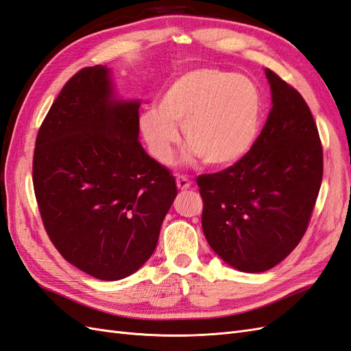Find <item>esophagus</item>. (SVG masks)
Returning <instances> with one entry per match:
<instances>
[{"mask_svg":"<svg viewBox=\"0 0 351 351\" xmlns=\"http://www.w3.org/2000/svg\"><path fill=\"white\" fill-rule=\"evenodd\" d=\"M176 185H178L179 190L185 191V190H188V188L191 186V181H190V179H188L186 176L178 175V176H176Z\"/></svg>","mask_w":351,"mask_h":351,"instance_id":"obj_1","label":"esophagus"}]
</instances>
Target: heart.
<instances>
[{
    "instance_id": "obj_1",
    "label": "heart",
    "mask_w": 351,
    "mask_h": 351,
    "mask_svg": "<svg viewBox=\"0 0 351 351\" xmlns=\"http://www.w3.org/2000/svg\"><path fill=\"white\" fill-rule=\"evenodd\" d=\"M263 115V96L245 75L218 68H195L165 84L156 108L142 112L141 133L151 156L170 163L182 124L185 160L206 165L236 163L252 148Z\"/></svg>"
}]
</instances>
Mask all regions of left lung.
I'll return each instance as SVG.
<instances>
[{
  "label": "left lung",
  "mask_w": 351,
  "mask_h": 351,
  "mask_svg": "<svg viewBox=\"0 0 351 351\" xmlns=\"http://www.w3.org/2000/svg\"><path fill=\"white\" fill-rule=\"evenodd\" d=\"M273 108L237 163L200 175L202 227L209 246L245 273L273 268L308 228L323 176V148L296 88L265 69Z\"/></svg>",
  "instance_id": "left-lung-1"
}]
</instances>
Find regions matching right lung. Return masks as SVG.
Masks as SVG:
<instances>
[{
  "label": "right lung",
  "mask_w": 351,
  "mask_h": 351,
  "mask_svg": "<svg viewBox=\"0 0 351 351\" xmlns=\"http://www.w3.org/2000/svg\"><path fill=\"white\" fill-rule=\"evenodd\" d=\"M138 136L139 102L117 101L110 69L96 65L68 80L35 141L32 182L47 236L101 280L147 263L178 194Z\"/></svg>",
  "instance_id": "obj_1"
}]
</instances>
